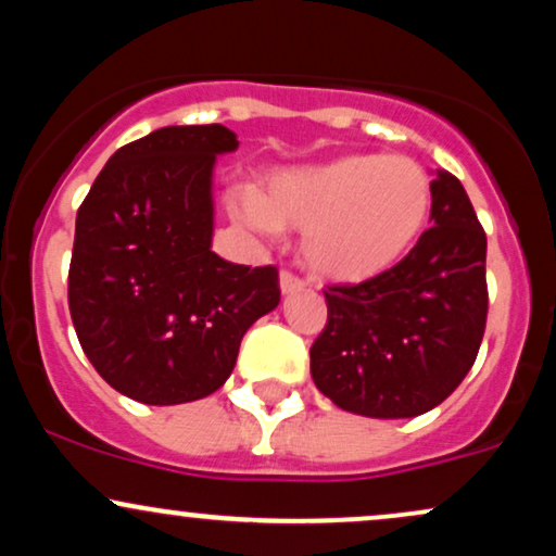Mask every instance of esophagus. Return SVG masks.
Segmentation results:
<instances>
[{
	"instance_id": "esophagus-1",
	"label": "esophagus",
	"mask_w": 556,
	"mask_h": 556,
	"mask_svg": "<svg viewBox=\"0 0 556 556\" xmlns=\"http://www.w3.org/2000/svg\"><path fill=\"white\" fill-rule=\"evenodd\" d=\"M279 287H282V292L287 295V292H298V290H303V287H305V279H300L295 271L282 269V274H279Z\"/></svg>"
}]
</instances>
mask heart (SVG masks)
I'll use <instances>...</instances> for the list:
<instances>
[{
  "label": "heart",
  "mask_w": 556,
  "mask_h": 556,
  "mask_svg": "<svg viewBox=\"0 0 556 556\" xmlns=\"http://www.w3.org/2000/svg\"><path fill=\"white\" fill-rule=\"evenodd\" d=\"M431 201V177L416 159L353 154L277 172L264 195L240 198L238 212L264 232L303 229L311 269L337 282H363L416 245Z\"/></svg>",
  "instance_id": "heart-1"
}]
</instances>
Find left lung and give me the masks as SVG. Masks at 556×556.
I'll return each mask as SVG.
<instances>
[{"mask_svg":"<svg viewBox=\"0 0 556 556\" xmlns=\"http://www.w3.org/2000/svg\"><path fill=\"white\" fill-rule=\"evenodd\" d=\"M431 225L379 277L329 285L311 376L337 407L368 418L429 413L476 363L489 314L486 232L463 182L433 177Z\"/></svg>","mask_w":556,"mask_h":556,"instance_id":"obj_1","label":"left lung"}]
</instances>
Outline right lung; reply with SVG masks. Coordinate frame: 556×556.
<instances>
[{"label": "right lung", "instance_id": "right-lung-1", "mask_svg": "<svg viewBox=\"0 0 556 556\" xmlns=\"http://www.w3.org/2000/svg\"><path fill=\"white\" fill-rule=\"evenodd\" d=\"M235 149L225 125L162 127L114 151L80 203L70 316L83 353L125 397H208L232 374L242 334L277 308V266L212 251V169Z\"/></svg>", "mask_w": 556, "mask_h": 556}]
</instances>
